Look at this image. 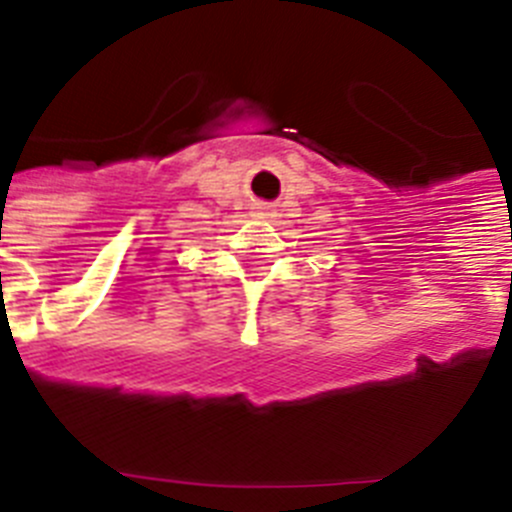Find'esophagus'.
Instances as JSON below:
<instances>
[{
	"instance_id": "1",
	"label": "esophagus",
	"mask_w": 512,
	"mask_h": 512,
	"mask_svg": "<svg viewBox=\"0 0 512 512\" xmlns=\"http://www.w3.org/2000/svg\"><path fill=\"white\" fill-rule=\"evenodd\" d=\"M257 209H260V217H270V209L267 207H257Z\"/></svg>"
}]
</instances>
